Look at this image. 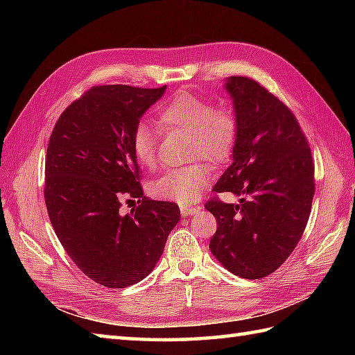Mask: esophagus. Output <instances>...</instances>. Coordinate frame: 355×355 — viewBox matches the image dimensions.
I'll use <instances>...</instances> for the list:
<instances>
[{
	"label": "esophagus",
	"mask_w": 355,
	"mask_h": 355,
	"mask_svg": "<svg viewBox=\"0 0 355 355\" xmlns=\"http://www.w3.org/2000/svg\"><path fill=\"white\" fill-rule=\"evenodd\" d=\"M198 212V207H193V206H180V214L182 216H189V215H195Z\"/></svg>",
	"instance_id": "esophagus-1"
}]
</instances>
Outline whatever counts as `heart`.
<instances>
[{"mask_svg":"<svg viewBox=\"0 0 355 355\" xmlns=\"http://www.w3.org/2000/svg\"><path fill=\"white\" fill-rule=\"evenodd\" d=\"M155 123L164 132L189 134L187 154L206 158L210 163H224L232 155L238 137V119L227 105L214 107L205 97L191 92H178L157 110ZM132 155L143 169L154 171L158 164L157 132L145 123H137L131 132ZM210 182L205 163L171 169L150 184L157 198L177 202L197 200Z\"/></svg>","mask_w":355,"mask_h":355,"instance_id":"b5f03b06","label":"heart"}]
</instances>
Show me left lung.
I'll list each match as a JSON object with an SVG mask.
<instances>
[{"instance_id":"8db88e82","label":"left lung","mask_w":355,"mask_h":355,"mask_svg":"<svg viewBox=\"0 0 355 355\" xmlns=\"http://www.w3.org/2000/svg\"><path fill=\"white\" fill-rule=\"evenodd\" d=\"M238 119L233 163L206 202L218 229L209 248L233 275L261 279L282 266L302 238L314 197V162L297 119L286 105L245 76L225 82Z\"/></svg>"}]
</instances>
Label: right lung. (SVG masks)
Here are the masks:
<instances>
[{"label":"right lung","instance_id":"obj_1","mask_svg":"<svg viewBox=\"0 0 355 355\" xmlns=\"http://www.w3.org/2000/svg\"><path fill=\"white\" fill-rule=\"evenodd\" d=\"M166 89L92 87L53 128L44 198L65 252L84 275L108 288L141 281L160 259L180 220L175 202L143 197L130 139ZM138 200L130 213L123 202Z\"/></svg>","mask_w":355,"mask_h":355}]
</instances>
